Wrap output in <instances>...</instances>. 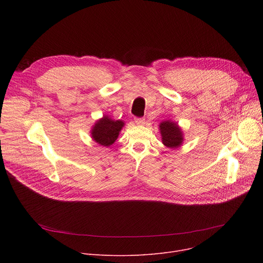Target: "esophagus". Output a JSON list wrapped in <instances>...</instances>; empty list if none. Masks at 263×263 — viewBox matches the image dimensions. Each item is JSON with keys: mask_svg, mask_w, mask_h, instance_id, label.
<instances>
[{"mask_svg": "<svg viewBox=\"0 0 263 263\" xmlns=\"http://www.w3.org/2000/svg\"><path fill=\"white\" fill-rule=\"evenodd\" d=\"M135 123L139 124V126H142V124L145 123V119L144 118H135Z\"/></svg>", "mask_w": 263, "mask_h": 263, "instance_id": "esophagus-1", "label": "esophagus"}]
</instances>
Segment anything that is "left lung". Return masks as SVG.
<instances>
[{"mask_svg": "<svg viewBox=\"0 0 263 263\" xmlns=\"http://www.w3.org/2000/svg\"><path fill=\"white\" fill-rule=\"evenodd\" d=\"M160 131L162 134V142L168 148H177L182 144V132L178 124L173 121H163L160 124Z\"/></svg>", "mask_w": 263, "mask_h": 263, "instance_id": "left-lung-1", "label": "left lung"}]
</instances>
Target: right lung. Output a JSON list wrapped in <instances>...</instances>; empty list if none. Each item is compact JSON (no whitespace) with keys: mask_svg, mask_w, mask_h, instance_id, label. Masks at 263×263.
I'll list each match as a JSON object with an SVG mask.
<instances>
[{"mask_svg":"<svg viewBox=\"0 0 263 263\" xmlns=\"http://www.w3.org/2000/svg\"><path fill=\"white\" fill-rule=\"evenodd\" d=\"M123 124L124 123L121 120H112L107 116H104L95 124L91 130L93 141L102 146L114 144Z\"/></svg>","mask_w":263,"mask_h":263,"instance_id":"1","label":"right lung"}]
</instances>
